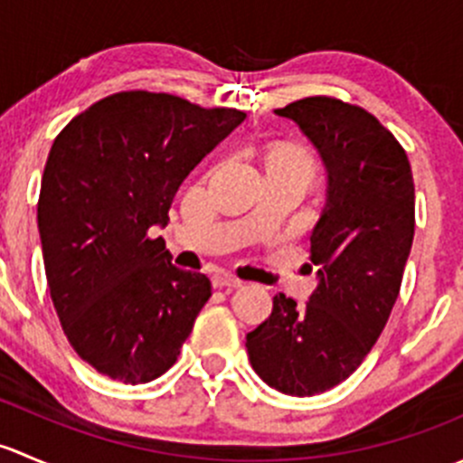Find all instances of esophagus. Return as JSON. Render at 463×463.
I'll list each match as a JSON object with an SVG mask.
<instances>
[{
    "instance_id": "1",
    "label": "esophagus",
    "mask_w": 463,
    "mask_h": 463,
    "mask_svg": "<svg viewBox=\"0 0 463 463\" xmlns=\"http://www.w3.org/2000/svg\"><path fill=\"white\" fill-rule=\"evenodd\" d=\"M241 284H244L241 279L232 278V275H228V273L213 275V287L214 288H240Z\"/></svg>"
}]
</instances>
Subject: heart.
<instances>
[{
    "label": "heart",
    "mask_w": 463,
    "mask_h": 463,
    "mask_svg": "<svg viewBox=\"0 0 463 463\" xmlns=\"http://www.w3.org/2000/svg\"><path fill=\"white\" fill-rule=\"evenodd\" d=\"M314 158L300 145H278L266 156V170L269 175H298L311 179L314 175Z\"/></svg>",
    "instance_id": "heart-1"
}]
</instances>
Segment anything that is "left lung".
Listing matches in <instances>:
<instances>
[{
  "label": "left lung",
  "mask_w": 463,
  "mask_h": 463,
  "mask_svg": "<svg viewBox=\"0 0 463 463\" xmlns=\"http://www.w3.org/2000/svg\"><path fill=\"white\" fill-rule=\"evenodd\" d=\"M275 116L298 125L325 167L309 249L318 287L307 307L278 293L246 349L266 385L314 396L356 372L390 318L412 249L414 181L399 141L361 107L316 96Z\"/></svg>",
  "instance_id": "obj_1"
}]
</instances>
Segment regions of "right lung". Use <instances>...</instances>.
<instances>
[{
  "label": "right lung",
  "mask_w": 463,
  "mask_h": 463,
  "mask_svg": "<svg viewBox=\"0 0 463 463\" xmlns=\"http://www.w3.org/2000/svg\"><path fill=\"white\" fill-rule=\"evenodd\" d=\"M244 118L125 91L53 141L37 203L46 282L69 343L100 374L138 385L175 365L210 279L176 269L152 228L165 226L185 176Z\"/></svg>",
  "instance_id": "right-lung-1"
}]
</instances>
